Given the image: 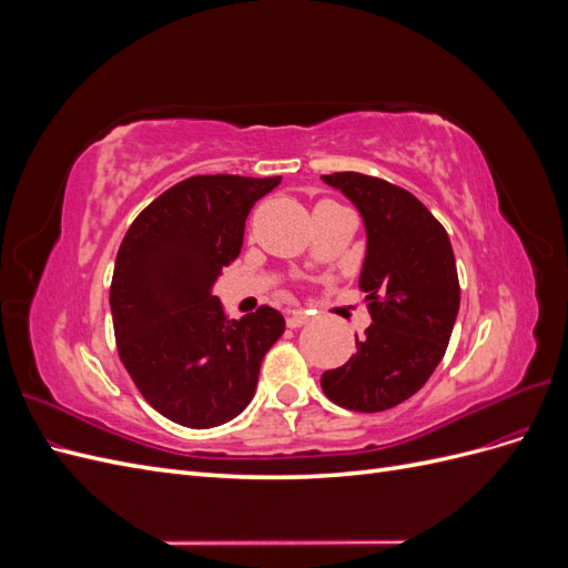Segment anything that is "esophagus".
I'll return each mask as SVG.
<instances>
[{"label": "esophagus", "mask_w": 568, "mask_h": 568, "mask_svg": "<svg viewBox=\"0 0 568 568\" xmlns=\"http://www.w3.org/2000/svg\"><path fill=\"white\" fill-rule=\"evenodd\" d=\"M307 322V311H303V307H296V311H291L286 315V324L291 326V329H296V326H303Z\"/></svg>", "instance_id": "34e87169"}]
</instances>
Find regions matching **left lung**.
<instances>
[{"instance_id": "obj_1", "label": "left lung", "mask_w": 568, "mask_h": 568, "mask_svg": "<svg viewBox=\"0 0 568 568\" xmlns=\"http://www.w3.org/2000/svg\"><path fill=\"white\" fill-rule=\"evenodd\" d=\"M365 220L367 255L359 288L372 324L355 334L346 365L322 374L332 403L384 412L405 403L434 374L459 311V280L448 232L407 189L363 173L322 175Z\"/></svg>"}]
</instances>
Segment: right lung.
Masks as SVG:
<instances>
[{"label": "right lung", "mask_w": 568, "mask_h": 568, "mask_svg": "<svg viewBox=\"0 0 568 568\" xmlns=\"http://www.w3.org/2000/svg\"><path fill=\"white\" fill-rule=\"evenodd\" d=\"M282 178L194 175L134 217L115 255L111 313L120 363L170 422L234 419L284 317L270 305L230 320L213 282L242 251L246 217Z\"/></svg>", "instance_id": "right-lung-1"}]
</instances>
